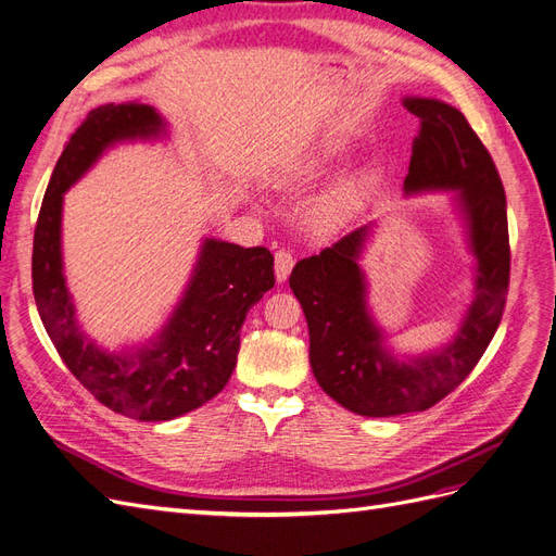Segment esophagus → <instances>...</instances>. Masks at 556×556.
Listing matches in <instances>:
<instances>
[{"mask_svg": "<svg viewBox=\"0 0 556 556\" xmlns=\"http://www.w3.org/2000/svg\"><path fill=\"white\" fill-rule=\"evenodd\" d=\"M292 266H294V257L290 250H278L276 252V260H274V274L278 282H285L292 274Z\"/></svg>", "mask_w": 556, "mask_h": 556, "instance_id": "esophagus-1", "label": "esophagus"}]
</instances>
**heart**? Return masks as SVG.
Here are the masks:
<instances>
[{
    "instance_id": "heart-1",
    "label": "heart",
    "mask_w": 556,
    "mask_h": 556,
    "mask_svg": "<svg viewBox=\"0 0 556 556\" xmlns=\"http://www.w3.org/2000/svg\"><path fill=\"white\" fill-rule=\"evenodd\" d=\"M348 155H350V146L345 141H329L325 146H319L317 150H313V153L306 155L304 160H299L292 166L290 180L311 182V180L325 178L333 169H339V166L348 160ZM366 182H368V176L364 174H352L336 182L333 188L319 199L317 204L319 223L327 227L341 225L345 217L359 206Z\"/></svg>"
}]
</instances>
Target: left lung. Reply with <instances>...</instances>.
<instances>
[{
    "mask_svg": "<svg viewBox=\"0 0 556 556\" xmlns=\"http://www.w3.org/2000/svg\"><path fill=\"white\" fill-rule=\"evenodd\" d=\"M401 102L419 117L403 197L450 194L473 255V290L445 343L406 355L368 304L362 257L376 220L292 268L290 288L308 323L313 376L336 403L366 417L427 410L459 387L494 339L510 278L506 192L478 134L441 99L410 94Z\"/></svg>",
    "mask_w": 556,
    "mask_h": 556,
    "instance_id": "8db88e82",
    "label": "left lung"
}]
</instances>
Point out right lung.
I'll return each mask as SVG.
<instances>
[{
  "mask_svg": "<svg viewBox=\"0 0 556 556\" xmlns=\"http://www.w3.org/2000/svg\"><path fill=\"white\" fill-rule=\"evenodd\" d=\"M169 134V123L150 104L92 109L50 176L31 252L35 301L62 362L97 401L141 422H169L223 392L237 366L243 319L276 282L266 248L204 237L176 306L150 339L109 350L83 329L64 276V192L111 148L155 143Z\"/></svg>",
  "mask_w": 556,
  "mask_h": 556,
  "instance_id": "1",
  "label": "right lung"
}]
</instances>
